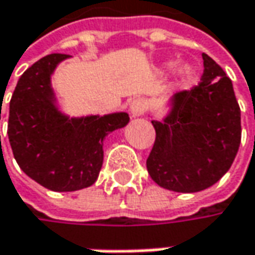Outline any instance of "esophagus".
<instances>
[{"mask_svg": "<svg viewBox=\"0 0 255 255\" xmlns=\"http://www.w3.org/2000/svg\"><path fill=\"white\" fill-rule=\"evenodd\" d=\"M145 110H146V102L143 99H134L133 102L130 103V113L134 118L143 115Z\"/></svg>", "mask_w": 255, "mask_h": 255, "instance_id": "1", "label": "esophagus"}]
</instances>
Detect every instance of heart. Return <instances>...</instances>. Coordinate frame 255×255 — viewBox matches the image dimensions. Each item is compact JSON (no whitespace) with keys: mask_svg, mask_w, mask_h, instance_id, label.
Returning <instances> with one entry per match:
<instances>
[{"mask_svg":"<svg viewBox=\"0 0 255 255\" xmlns=\"http://www.w3.org/2000/svg\"><path fill=\"white\" fill-rule=\"evenodd\" d=\"M178 74H179V79H181L182 83H188V82H191V80L194 79L195 70H194V67L189 66V64H182V66L179 67V70H178Z\"/></svg>","mask_w":255,"mask_h":255,"instance_id":"heart-1","label":"heart"}]
</instances>
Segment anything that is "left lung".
<instances>
[{"label":"left lung","mask_w":255,"mask_h":255,"mask_svg":"<svg viewBox=\"0 0 255 255\" xmlns=\"http://www.w3.org/2000/svg\"><path fill=\"white\" fill-rule=\"evenodd\" d=\"M201 83L169 99V112L152 121L156 139L146 160L150 178L175 192H198L218 182L236 159L241 112L231 80L202 54Z\"/></svg>","instance_id":"obj_1"}]
</instances>
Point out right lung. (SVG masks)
Returning <instances> with one entry per match:
<instances>
[{"mask_svg":"<svg viewBox=\"0 0 255 255\" xmlns=\"http://www.w3.org/2000/svg\"><path fill=\"white\" fill-rule=\"evenodd\" d=\"M69 57L48 54L24 71L11 97L8 118V139L19 168L57 192L95 184L103 165L105 137L129 123L125 112L82 118L60 112L51 74Z\"/></svg>","mask_w":255,"mask_h":255,"instance_id":"obj_1","label":"right lung"}]
</instances>
